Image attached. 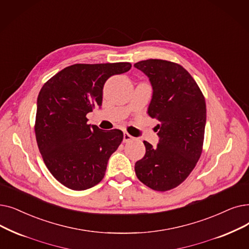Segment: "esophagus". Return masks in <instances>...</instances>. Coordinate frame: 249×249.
I'll use <instances>...</instances> for the list:
<instances>
[{"label":"esophagus","instance_id":"obj_1","mask_svg":"<svg viewBox=\"0 0 249 249\" xmlns=\"http://www.w3.org/2000/svg\"><path fill=\"white\" fill-rule=\"evenodd\" d=\"M132 139H133V137L130 134H128L127 132H124V134H123V142H130V140H132Z\"/></svg>","mask_w":249,"mask_h":249}]
</instances>
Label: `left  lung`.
I'll return each instance as SVG.
<instances>
[{
  "label": "left lung",
  "instance_id": "1",
  "mask_svg": "<svg viewBox=\"0 0 249 249\" xmlns=\"http://www.w3.org/2000/svg\"><path fill=\"white\" fill-rule=\"evenodd\" d=\"M149 79L153 95L147 109L159 142H147L144 157L135 163V174L158 191L178 186L196 167L201 155L207 109L197 83L179 64L149 59L134 64Z\"/></svg>",
  "mask_w": 249,
  "mask_h": 249
}]
</instances>
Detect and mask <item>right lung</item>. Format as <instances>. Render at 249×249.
Returning a JSON list of instances; mask_svg holds the SVG:
<instances>
[{
	"instance_id": "1",
	"label": "right lung",
	"mask_w": 249,
	"mask_h": 249,
	"mask_svg": "<svg viewBox=\"0 0 249 249\" xmlns=\"http://www.w3.org/2000/svg\"><path fill=\"white\" fill-rule=\"evenodd\" d=\"M130 63L74 64L42 86L37 96L36 136L52 175L72 190L100 183L123 132L88 124L86 114L101 107L107 78L130 70Z\"/></svg>"
}]
</instances>
